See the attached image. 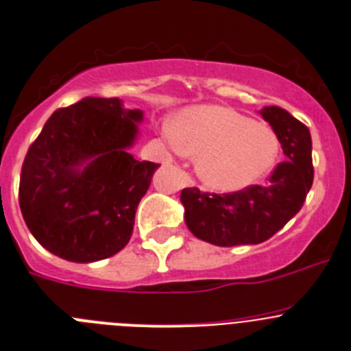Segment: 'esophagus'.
Wrapping results in <instances>:
<instances>
[{
    "label": "esophagus",
    "instance_id": "esophagus-1",
    "mask_svg": "<svg viewBox=\"0 0 351 351\" xmlns=\"http://www.w3.org/2000/svg\"><path fill=\"white\" fill-rule=\"evenodd\" d=\"M189 182H191V184H192V180H191V179H189Z\"/></svg>",
    "mask_w": 351,
    "mask_h": 351
}]
</instances>
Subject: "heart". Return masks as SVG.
I'll return each instance as SVG.
<instances>
[{
    "mask_svg": "<svg viewBox=\"0 0 351 351\" xmlns=\"http://www.w3.org/2000/svg\"><path fill=\"white\" fill-rule=\"evenodd\" d=\"M165 137L180 152L197 156V176L222 192L246 189L263 179L280 150L271 127L219 105L187 108L165 127Z\"/></svg>",
    "mask_w": 351,
    "mask_h": 351,
    "instance_id": "heart-1",
    "label": "heart"
}]
</instances>
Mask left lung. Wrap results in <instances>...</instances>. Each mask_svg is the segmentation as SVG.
Wrapping results in <instances>:
<instances>
[{"label":"left lung","mask_w":351,"mask_h":351,"mask_svg":"<svg viewBox=\"0 0 351 351\" xmlns=\"http://www.w3.org/2000/svg\"><path fill=\"white\" fill-rule=\"evenodd\" d=\"M259 114L273 127L288 159L276 165L265 186H250L231 194H210L197 187L180 192L187 228L206 243L229 247L269 239L296 216L311 189L308 127L281 107H265Z\"/></svg>","instance_id":"left-lung-1"}]
</instances>
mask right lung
Segmentation results:
<instances>
[{
	"label": "right lung",
	"mask_w": 351,
	"mask_h": 351,
	"mask_svg": "<svg viewBox=\"0 0 351 351\" xmlns=\"http://www.w3.org/2000/svg\"><path fill=\"white\" fill-rule=\"evenodd\" d=\"M142 119L120 99L86 97L47 120L20 177L21 214L45 250L93 263L127 246L159 167L129 154Z\"/></svg>",
	"instance_id": "add662e5"
}]
</instances>
